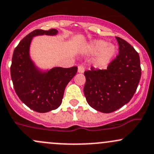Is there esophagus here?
Masks as SVG:
<instances>
[{"instance_id": "esophagus-1", "label": "esophagus", "mask_w": 154, "mask_h": 154, "mask_svg": "<svg viewBox=\"0 0 154 154\" xmlns=\"http://www.w3.org/2000/svg\"><path fill=\"white\" fill-rule=\"evenodd\" d=\"M85 72V67L83 65H80L78 66V72L79 73H83Z\"/></svg>"}]
</instances>
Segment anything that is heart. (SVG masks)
I'll use <instances>...</instances> for the list:
<instances>
[{
	"label": "heart",
	"instance_id": "obj_1",
	"mask_svg": "<svg viewBox=\"0 0 154 154\" xmlns=\"http://www.w3.org/2000/svg\"><path fill=\"white\" fill-rule=\"evenodd\" d=\"M92 48L95 52H100L98 62L100 65L106 64L108 63L113 56L115 54L116 48L113 45H108V43L104 40H97L92 44Z\"/></svg>",
	"mask_w": 154,
	"mask_h": 154
}]
</instances>
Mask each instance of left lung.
Returning <instances> with one entry per match:
<instances>
[{
    "instance_id": "8db88e82",
    "label": "left lung",
    "mask_w": 154,
    "mask_h": 154,
    "mask_svg": "<svg viewBox=\"0 0 154 154\" xmlns=\"http://www.w3.org/2000/svg\"><path fill=\"white\" fill-rule=\"evenodd\" d=\"M119 54L106 69L91 66L85 71L84 94L91 107L111 113L128 103L137 91L142 69L138 52L123 39L116 37Z\"/></svg>"
}]
</instances>
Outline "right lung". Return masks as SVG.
<instances>
[{
  "instance_id": "right-lung-1",
  "label": "right lung",
  "mask_w": 154,
  "mask_h": 154,
  "mask_svg": "<svg viewBox=\"0 0 154 154\" xmlns=\"http://www.w3.org/2000/svg\"><path fill=\"white\" fill-rule=\"evenodd\" d=\"M57 30L36 29L27 35L13 52L10 67L14 91L23 103L39 113L54 110L62 103L65 88L77 74V67H55L42 73L29 57V46L36 35H54Z\"/></svg>"
}]
</instances>
